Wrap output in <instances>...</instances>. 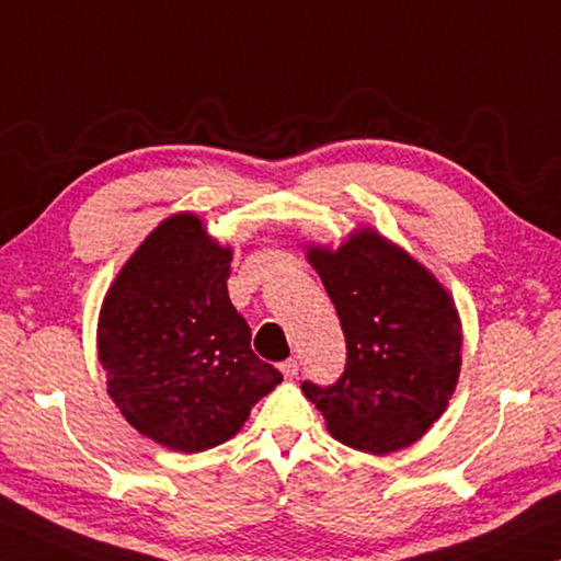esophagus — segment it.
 <instances>
[{
  "label": "esophagus",
  "instance_id": "esophagus-1",
  "mask_svg": "<svg viewBox=\"0 0 561 561\" xmlns=\"http://www.w3.org/2000/svg\"><path fill=\"white\" fill-rule=\"evenodd\" d=\"M279 371L284 378H289L291 381V378H297V374H299V364L294 358H287L284 364H279Z\"/></svg>",
  "mask_w": 561,
  "mask_h": 561
}]
</instances>
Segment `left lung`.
Wrapping results in <instances>:
<instances>
[{
	"label": "left lung",
	"instance_id": "8db88e82",
	"mask_svg": "<svg viewBox=\"0 0 561 561\" xmlns=\"http://www.w3.org/2000/svg\"><path fill=\"white\" fill-rule=\"evenodd\" d=\"M346 336L334 386L301 383L329 433L348 448L388 455L423 438L455 393L462 324L438 277L376 227L339 247L307 244Z\"/></svg>",
	"mask_w": 561,
	"mask_h": 561
}]
</instances>
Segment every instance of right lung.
I'll return each mask as SVG.
<instances>
[{
	"label": "right lung",
	"instance_id": "right-lung-1",
	"mask_svg": "<svg viewBox=\"0 0 561 561\" xmlns=\"http://www.w3.org/2000/svg\"><path fill=\"white\" fill-rule=\"evenodd\" d=\"M232 247L195 213H175L123 264L99 314V364L121 415L178 453L240 433L252 405L282 383L250 346L230 301Z\"/></svg>",
	"mask_w": 561,
	"mask_h": 561
}]
</instances>
